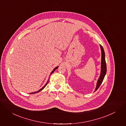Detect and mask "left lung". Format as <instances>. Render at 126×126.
I'll return each instance as SVG.
<instances>
[{
	"instance_id": "1",
	"label": "left lung",
	"mask_w": 126,
	"mask_h": 126,
	"mask_svg": "<svg viewBox=\"0 0 126 126\" xmlns=\"http://www.w3.org/2000/svg\"><path fill=\"white\" fill-rule=\"evenodd\" d=\"M101 51V71L100 74L98 79L97 80V82L96 83V86L94 91H95L99 87L101 83L102 82L103 80H104L105 76L107 72V65L105 60V53L104 50V48L102 47V46L99 45Z\"/></svg>"
}]
</instances>
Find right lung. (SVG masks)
Listing matches in <instances>:
<instances>
[{"mask_svg": "<svg viewBox=\"0 0 126 126\" xmlns=\"http://www.w3.org/2000/svg\"><path fill=\"white\" fill-rule=\"evenodd\" d=\"M58 67H59V66H57V67H55V68H54V69H53V71L51 72V73H50V75H51V74H52V73H53L54 72V71H55L56 69H57V68H58ZM49 79H48V81H47V83H46V84H45V85H44V86H43V87L42 88H41L40 90H38V91H35V92H34V93H30V94H36V93H39L40 91H41V90H43V89H44V88L46 87V85H47V84H48V82H49Z\"/></svg>", "mask_w": 126, "mask_h": 126, "instance_id": "obj_1", "label": "right lung"}]
</instances>
